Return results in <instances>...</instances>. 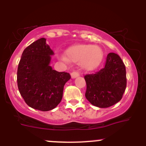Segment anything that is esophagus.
<instances>
[{
    "instance_id": "34e87169",
    "label": "esophagus",
    "mask_w": 146,
    "mask_h": 146,
    "mask_svg": "<svg viewBox=\"0 0 146 146\" xmlns=\"http://www.w3.org/2000/svg\"><path fill=\"white\" fill-rule=\"evenodd\" d=\"M80 76V73L77 71H73L71 73V78H76Z\"/></svg>"
}]
</instances>
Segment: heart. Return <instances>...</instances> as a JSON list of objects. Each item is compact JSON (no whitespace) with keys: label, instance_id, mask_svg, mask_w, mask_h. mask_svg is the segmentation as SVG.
<instances>
[{"label":"heart","instance_id":"heart-1","mask_svg":"<svg viewBox=\"0 0 146 146\" xmlns=\"http://www.w3.org/2000/svg\"><path fill=\"white\" fill-rule=\"evenodd\" d=\"M61 60L68 62H78L86 70H92L101 64L103 58L102 50L100 46L90 44H73L66 50V55L60 56Z\"/></svg>","mask_w":146,"mask_h":146}]
</instances>
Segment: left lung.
<instances>
[{"instance_id": "8db88e82", "label": "left lung", "mask_w": 146, "mask_h": 146, "mask_svg": "<svg viewBox=\"0 0 146 146\" xmlns=\"http://www.w3.org/2000/svg\"><path fill=\"white\" fill-rule=\"evenodd\" d=\"M85 98L92 105L107 108L121 100L126 87V67L114 53L107 55L105 66L95 74L85 76Z\"/></svg>"}]
</instances>
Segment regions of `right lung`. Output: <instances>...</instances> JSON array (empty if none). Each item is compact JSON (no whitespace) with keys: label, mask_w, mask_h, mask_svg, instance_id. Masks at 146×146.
<instances>
[{"label":"right lung","mask_w":146,"mask_h":146,"mask_svg":"<svg viewBox=\"0 0 146 146\" xmlns=\"http://www.w3.org/2000/svg\"><path fill=\"white\" fill-rule=\"evenodd\" d=\"M52 55L45 38H41L24 50L17 68L20 95L28 106L42 111L53 110L61 102L65 84L70 78L68 73L53 70Z\"/></svg>","instance_id":"1"}]
</instances>
